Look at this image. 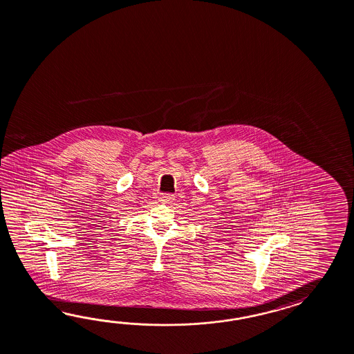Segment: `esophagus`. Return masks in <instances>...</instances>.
<instances>
[{"instance_id": "1", "label": "esophagus", "mask_w": 354, "mask_h": 354, "mask_svg": "<svg viewBox=\"0 0 354 354\" xmlns=\"http://www.w3.org/2000/svg\"><path fill=\"white\" fill-rule=\"evenodd\" d=\"M160 202H162V203H171L174 201L173 194H169V193H164V194H161L160 196Z\"/></svg>"}]
</instances>
